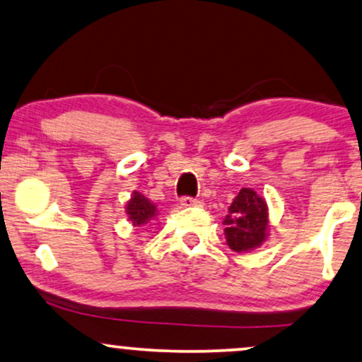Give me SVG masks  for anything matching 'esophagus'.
I'll list each match as a JSON object with an SVG mask.
<instances>
[{"label": "esophagus", "mask_w": 362, "mask_h": 362, "mask_svg": "<svg viewBox=\"0 0 362 362\" xmlns=\"http://www.w3.org/2000/svg\"><path fill=\"white\" fill-rule=\"evenodd\" d=\"M181 206H185V208L202 206V202H198V199H194V198H189V196H185V198H181Z\"/></svg>", "instance_id": "1"}]
</instances>
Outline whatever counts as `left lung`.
I'll use <instances>...</instances> for the list:
<instances>
[{"label": "left lung", "mask_w": 362, "mask_h": 362, "mask_svg": "<svg viewBox=\"0 0 362 362\" xmlns=\"http://www.w3.org/2000/svg\"><path fill=\"white\" fill-rule=\"evenodd\" d=\"M226 245L236 253L262 247L269 238V206L252 188H242L223 220Z\"/></svg>", "instance_id": "1"}]
</instances>
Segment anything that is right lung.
Masks as SVG:
<instances>
[{
    "label": "right lung",
    "mask_w": 362,
    "mask_h": 362,
    "mask_svg": "<svg viewBox=\"0 0 362 362\" xmlns=\"http://www.w3.org/2000/svg\"><path fill=\"white\" fill-rule=\"evenodd\" d=\"M126 213L129 221L134 226H142L147 221H151L153 218L158 216V208L154 203H151L146 196H142L137 191H134L131 199L126 204Z\"/></svg>",
    "instance_id": "right-lung-1"
}]
</instances>
